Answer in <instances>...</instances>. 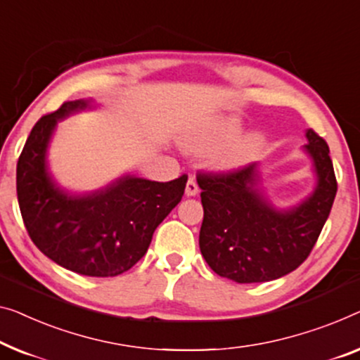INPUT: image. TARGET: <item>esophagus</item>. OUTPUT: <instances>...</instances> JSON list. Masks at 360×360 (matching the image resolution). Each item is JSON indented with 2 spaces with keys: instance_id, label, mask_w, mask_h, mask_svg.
Returning a JSON list of instances; mask_svg holds the SVG:
<instances>
[{
  "instance_id": "obj_1",
  "label": "esophagus",
  "mask_w": 360,
  "mask_h": 360,
  "mask_svg": "<svg viewBox=\"0 0 360 360\" xmlns=\"http://www.w3.org/2000/svg\"><path fill=\"white\" fill-rule=\"evenodd\" d=\"M198 194V186L195 182L194 176H189V179H187V184H186V195L187 197H194Z\"/></svg>"
}]
</instances>
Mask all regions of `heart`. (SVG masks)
<instances>
[{
	"label": "heart",
	"mask_w": 360,
	"mask_h": 360,
	"mask_svg": "<svg viewBox=\"0 0 360 360\" xmlns=\"http://www.w3.org/2000/svg\"><path fill=\"white\" fill-rule=\"evenodd\" d=\"M243 131V126H240V121L236 120V117H228V120L219 121L217 126L212 129V132L202 139V141L197 142V148H208L213 146H219V143L229 142L236 139ZM265 143V137L259 132L249 134L240 139L238 143H234V147L229 150L226 155V162L238 165L249 162L257 155L260 153L262 147Z\"/></svg>",
	"instance_id": "1"
}]
</instances>
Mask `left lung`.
<instances>
[{"mask_svg": "<svg viewBox=\"0 0 360 360\" xmlns=\"http://www.w3.org/2000/svg\"><path fill=\"white\" fill-rule=\"evenodd\" d=\"M305 137L317 186L288 210L264 195L259 163L198 171L203 205L198 245L217 275L236 283L271 281L296 270L312 252L333 207L338 182L328 143L314 129Z\"/></svg>", "mask_w": 360, "mask_h": 360, "instance_id": "8db88e82", "label": "left lung"}]
</instances>
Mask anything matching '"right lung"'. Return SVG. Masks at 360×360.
Returning <instances> with one entry per match:
<instances>
[{
    "label": "right lung",
    "mask_w": 360,
    "mask_h": 360,
    "mask_svg": "<svg viewBox=\"0 0 360 360\" xmlns=\"http://www.w3.org/2000/svg\"><path fill=\"white\" fill-rule=\"evenodd\" d=\"M90 106L64 101L32 127L15 171L20 214L48 259L85 276H116L146 255L155 229L184 195L187 176L169 182L122 176L105 189L69 194L51 178L46 148L58 122Z\"/></svg>",
    "instance_id": "right-lung-1"
}]
</instances>
